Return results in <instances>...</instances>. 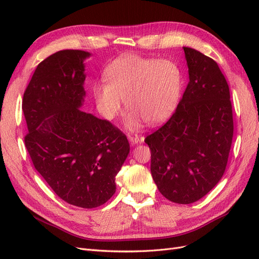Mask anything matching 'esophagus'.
<instances>
[{
    "instance_id": "1",
    "label": "esophagus",
    "mask_w": 259,
    "mask_h": 259,
    "mask_svg": "<svg viewBox=\"0 0 259 259\" xmlns=\"http://www.w3.org/2000/svg\"><path fill=\"white\" fill-rule=\"evenodd\" d=\"M127 138L130 142L132 143V145L138 144L140 142V137L137 134H127Z\"/></svg>"
}]
</instances>
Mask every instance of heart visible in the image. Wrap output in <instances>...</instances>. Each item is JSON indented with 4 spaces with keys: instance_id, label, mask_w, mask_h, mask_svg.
<instances>
[{
    "instance_id": "1",
    "label": "heart",
    "mask_w": 259,
    "mask_h": 259,
    "mask_svg": "<svg viewBox=\"0 0 259 259\" xmlns=\"http://www.w3.org/2000/svg\"><path fill=\"white\" fill-rule=\"evenodd\" d=\"M104 77L106 83L93 89L98 111L111 121L121 112L125 100L130 130L139 128L143 121L156 125L167 119L182 90V72L167 59L124 55L106 68Z\"/></svg>"
}]
</instances>
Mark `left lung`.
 Returning <instances> with one entry per match:
<instances>
[{"label":"left lung","instance_id":"8db88e82","mask_svg":"<svg viewBox=\"0 0 259 259\" xmlns=\"http://www.w3.org/2000/svg\"><path fill=\"white\" fill-rule=\"evenodd\" d=\"M189 83L170 119L146 137L159 191L190 204L222 179L233 136L229 86L217 62L184 48Z\"/></svg>","mask_w":259,"mask_h":259}]
</instances>
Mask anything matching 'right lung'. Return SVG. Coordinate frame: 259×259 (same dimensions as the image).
<instances>
[{"mask_svg":"<svg viewBox=\"0 0 259 259\" xmlns=\"http://www.w3.org/2000/svg\"><path fill=\"white\" fill-rule=\"evenodd\" d=\"M89 52L65 50L38 64L23 94L25 145L35 169L60 199L77 207L105 204L130 153L128 140L107 121L80 110Z\"/></svg>","mask_w":259,"mask_h":259,"instance_id":"add662e5","label":"right lung"}]
</instances>
